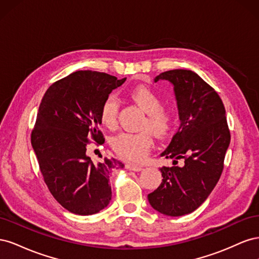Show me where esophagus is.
Segmentation results:
<instances>
[{
    "instance_id": "obj_1",
    "label": "esophagus",
    "mask_w": 259,
    "mask_h": 259,
    "mask_svg": "<svg viewBox=\"0 0 259 259\" xmlns=\"http://www.w3.org/2000/svg\"><path fill=\"white\" fill-rule=\"evenodd\" d=\"M126 167L127 169L130 170H135V171H139L143 169V166L142 165H138V164H126Z\"/></svg>"
}]
</instances>
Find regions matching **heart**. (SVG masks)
Masks as SVG:
<instances>
[{"label": "heart", "mask_w": 259, "mask_h": 259, "mask_svg": "<svg viewBox=\"0 0 259 259\" xmlns=\"http://www.w3.org/2000/svg\"><path fill=\"white\" fill-rule=\"evenodd\" d=\"M132 99L147 112L142 128H149L155 136L164 137L174 125V115L169 109L162 106L161 97L151 89L144 85L136 86L130 93ZM119 103L115 97H108L100 108V122L105 127L112 130L116 126ZM153 144L151 133L143 130L137 133L123 132L112 139V148L122 159L139 162L145 159Z\"/></svg>", "instance_id": "obj_1"}]
</instances>
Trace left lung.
Returning a JSON list of instances; mask_svg holds the SVG:
<instances>
[{
  "label": "left lung",
  "mask_w": 259,
  "mask_h": 259,
  "mask_svg": "<svg viewBox=\"0 0 259 259\" xmlns=\"http://www.w3.org/2000/svg\"><path fill=\"white\" fill-rule=\"evenodd\" d=\"M174 86L179 128L160 155L173 159L163 166L162 183L148 194L150 205L167 216L190 214L204 202L221 178L230 144L223 101L215 90L191 70L176 69L154 77ZM184 160L183 167L175 164Z\"/></svg>",
  "instance_id": "left-lung-1"
}]
</instances>
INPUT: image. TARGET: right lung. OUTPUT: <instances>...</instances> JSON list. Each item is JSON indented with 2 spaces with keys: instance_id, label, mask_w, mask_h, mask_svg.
Masks as SVG:
<instances>
[{
  "instance_id": "1",
  "label": "right lung",
  "mask_w": 259,
  "mask_h": 259,
  "mask_svg": "<svg viewBox=\"0 0 259 259\" xmlns=\"http://www.w3.org/2000/svg\"><path fill=\"white\" fill-rule=\"evenodd\" d=\"M126 77L97 71H76L52 84L38 107L31 134L44 182L59 204L76 215H93L111 200L109 176L124 164L115 159L94 163L86 154L92 137L105 142L100 108Z\"/></svg>"
}]
</instances>
